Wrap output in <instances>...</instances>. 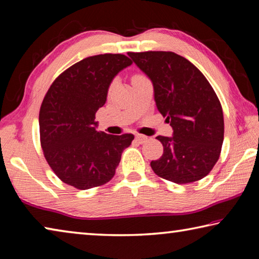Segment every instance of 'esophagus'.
Returning <instances> with one entry per match:
<instances>
[{
  "label": "esophagus",
  "instance_id": "esophagus-1",
  "mask_svg": "<svg viewBox=\"0 0 259 259\" xmlns=\"http://www.w3.org/2000/svg\"><path fill=\"white\" fill-rule=\"evenodd\" d=\"M147 139L148 138L146 137V136H144V135H136V140H137V142L140 143V144L146 143Z\"/></svg>",
  "mask_w": 259,
  "mask_h": 259
}]
</instances>
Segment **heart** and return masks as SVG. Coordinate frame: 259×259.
Listing matches in <instances>:
<instances>
[{
  "label": "heart",
  "instance_id": "b5f03b06",
  "mask_svg": "<svg viewBox=\"0 0 259 259\" xmlns=\"http://www.w3.org/2000/svg\"><path fill=\"white\" fill-rule=\"evenodd\" d=\"M135 76H136V75H135Z\"/></svg>",
  "mask_w": 259,
  "mask_h": 259
}]
</instances>
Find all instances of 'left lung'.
Returning <instances> with one entry per match:
<instances>
[{
    "label": "left lung",
    "instance_id": "left-lung-1",
    "mask_svg": "<svg viewBox=\"0 0 259 259\" xmlns=\"http://www.w3.org/2000/svg\"><path fill=\"white\" fill-rule=\"evenodd\" d=\"M151 78L156 107L172 126V137L157 136L163 154L152 161L157 176L176 184L200 181L219 159L224 117L216 93L191 61L171 51L128 52Z\"/></svg>",
    "mask_w": 259,
    "mask_h": 259
}]
</instances>
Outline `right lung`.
Here are the masks:
<instances>
[{
  "label": "right lung",
  "mask_w": 259,
  "mask_h": 259,
  "mask_svg": "<svg viewBox=\"0 0 259 259\" xmlns=\"http://www.w3.org/2000/svg\"><path fill=\"white\" fill-rule=\"evenodd\" d=\"M133 64L121 54L82 59L52 82L38 115L43 154L57 177L77 190L111 181L133 134L97 131L96 112L106 103L114 76Z\"/></svg>",
  "instance_id": "add662e5"
}]
</instances>
